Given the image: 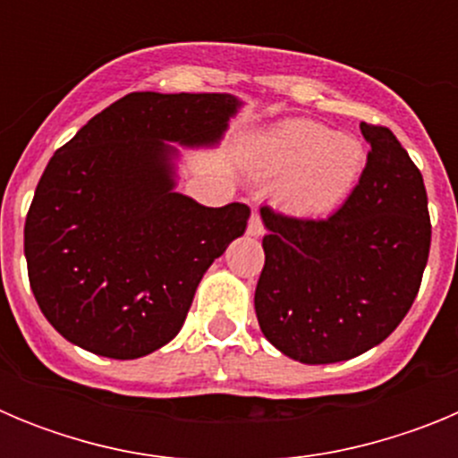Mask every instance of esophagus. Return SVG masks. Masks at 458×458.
Instances as JSON below:
<instances>
[{"instance_id":"esophagus-1","label":"esophagus","mask_w":458,"mask_h":458,"mask_svg":"<svg viewBox=\"0 0 458 458\" xmlns=\"http://www.w3.org/2000/svg\"><path fill=\"white\" fill-rule=\"evenodd\" d=\"M248 233L250 236H264V222H261L259 213H252V217H250Z\"/></svg>"}]
</instances>
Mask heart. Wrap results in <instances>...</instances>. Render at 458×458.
Masks as SVG:
<instances>
[{
    "label": "heart",
    "mask_w": 458,
    "mask_h": 458,
    "mask_svg": "<svg viewBox=\"0 0 458 458\" xmlns=\"http://www.w3.org/2000/svg\"><path fill=\"white\" fill-rule=\"evenodd\" d=\"M257 172L279 179V208L301 220H321L346 204L367 167L362 141L337 135L310 119H289L270 128L254 151Z\"/></svg>",
    "instance_id": "1"
}]
</instances>
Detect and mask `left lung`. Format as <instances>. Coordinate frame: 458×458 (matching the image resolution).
I'll list each match as a JSON object with an SVG mask.
<instances>
[{"label": "left lung", "instance_id": "8db88e82", "mask_svg": "<svg viewBox=\"0 0 458 458\" xmlns=\"http://www.w3.org/2000/svg\"><path fill=\"white\" fill-rule=\"evenodd\" d=\"M371 147L358 188L327 220L261 208L268 233L254 291L259 327L302 365L358 358L411 310L431 245L420 169L390 128L360 123Z\"/></svg>", "mask_w": 458, "mask_h": 458}]
</instances>
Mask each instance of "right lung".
Instances as JSON below:
<instances>
[{"instance_id": "right-lung-1", "label": "right lung", "mask_w": 458, "mask_h": 458, "mask_svg": "<svg viewBox=\"0 0 458 458\" xmlns=\"http://www.w3.org/2000/svg\"><path fill=\"white\" fill-rule=\"evenodd\" d=\"M241 107L232 93H128L52 156L24 222V257L36 302L62 337L135 360L179 335L250 208L176 192L174 144L217 147Z\"/></svg>"}]
</instances>
